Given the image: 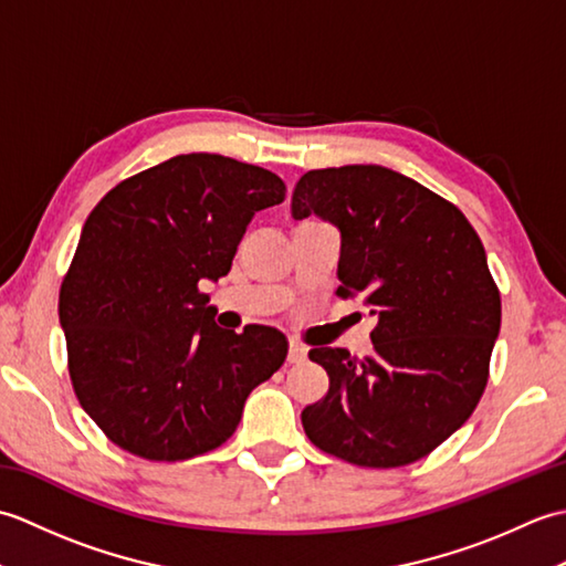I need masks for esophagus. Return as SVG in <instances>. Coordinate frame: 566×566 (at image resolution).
I'll list each match as a JSON object with an SVG mask.
<instances>
[{"instance_id":"esophagus-1","label":"esophagus","mask_w":566,"mask_h":566,"mask_svg":"<svg viewBox=\"0 0 566 566\" xmlns=\"http://www.w3.org/2000/svg\"><path fill=\"white\" fill-rule=\"evenodd\" d=\"M304 359H306V347L298 345L296 340H290V350H286V363L298 365V363H304Z\"/></svg>"}]
</instances>
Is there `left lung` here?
I'll return each mask as SVG.
<instances>
[{"label":"left lung","instance_id":"left-lung-1","mask_svg":"<svg viewBox=\"0 0 566 566\" xmlns=\"http://www.w3.org/2000/svg\"><path fill=\"white\" fill-rule=\"evenodd\" d=\"M311 213L340 228L338 296H363L377 326L363 359L343 347L308 353L331 387L302 411L306 436L357 467L411 464L486 389L501 294L482 240L454 203L381 165L306 172L292 216Z\"/></svg>","mask_w":566,"mask_h":566}]
</instances>
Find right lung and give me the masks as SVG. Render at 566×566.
<instances>
[{
    "label": "right lung",
    "instance_id": "right-lung-1",
    "mask_svg": "<svg viewBox=\"0 0 566 566\" xmlns=\"http://www.w3.org/2000/svg\"><path fill=\"white\" fill-rule=\"evenodd\" d=\"M284 195L264 167L189 153L118 182L87 216L57 314L77 401L122 450L179 462L221 448L282 367L284 335L219 328L199 284L228 274L252 216Z\"/></svg>",
    "mask_w": 566,
    "mask_h": 566
}]
</instances>
